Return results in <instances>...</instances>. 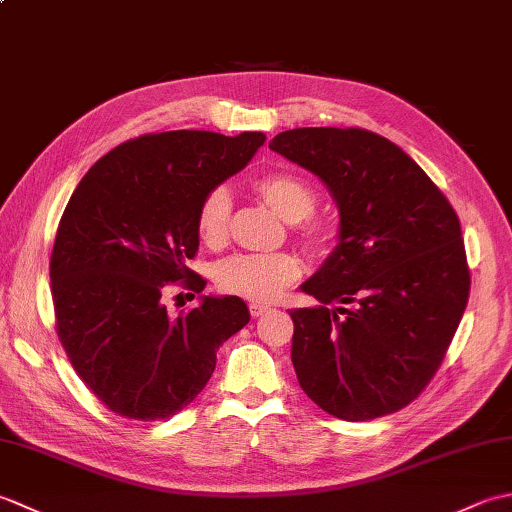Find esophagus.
<instances>
[{"label":"esophagus","instance_id":"esophagus-1","mask_svg":"<svg viewBox=\"0 0 512 512\" xmlns=\"http://www.w3.org/2000/svg\"><path fill=\"white\" fill-rule=\"evenodd\" d=\"M248 310H250V314H253V317H264V314L270 310V306H266V303H257V301H253L248 306Z\"/></svg>","mask_w":512,"mask_h":512}]
</instances>
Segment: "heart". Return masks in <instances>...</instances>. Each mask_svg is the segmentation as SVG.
I'll return each mask as SVG.
<instances>
[{"label": "heart", "instance_id": "1", "mask_svg": "<svg viewBox=\"0 0 512 512\" xmlns=\"http://www.w3.org/2000/svg\"><path fill=\"white\" fill-rule=\"evenodd\" d=\"M255 191L273 209L292 222L295 233L312 248H321L332 239V224L312 209L317 191L312 184L290 171H270L255 180ZM233 200L226 187H213L202 195L195 209V233L209 248L222 246L231 233ZM301 262L292 253H239L215 266L213 279L226 295L270 301L281 290L295 284Z\"/></svg>", "mask_w": 512, "mask_h": 512}]
</instances>
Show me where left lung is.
I'll return each instance as SVG.
<instances>
[{
  "label": "left lung",
  "mask_w": 512,
  "mask_h": 512,
  "mask_svg": "<svg viewBox=\"0 0 512 512\" xmlns=\"http://www.w3.org/2000/svg\"><path fill=\"white\" fill-rule=\"evenodd\" d=\"M268 147L317 173L341 213L339 244L301 286L319 306L290 312L301 389L347 422L407 407L469 301L458 215L405 151L367 129L299 127Z\"/></svg>",
  "instance_id": "8db88e82"
}]
</instances>
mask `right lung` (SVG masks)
I'll return each instance as SVG.
<instances>
[{
    "instance_id": "right-lung-1",
    "label": "right lung",
    "mask_w": 512,
    "mask_h": 512,
    "mask_svg": "<svg viewBox=\"0 0 512 512\" xmlns=\"http://www.w3.org/2000/svg\"><path fill=\"white\" fill-rule=\"evenodd\" d=\"M264 140L138 136L96 162L65 206L50 255L54 325L74 372L118 416H176L209 383L217 347L250 321L239 297H202L169 317L165 290H204L187 266L200 244L195 209Z\"/></svg>"
}]
</instances>
